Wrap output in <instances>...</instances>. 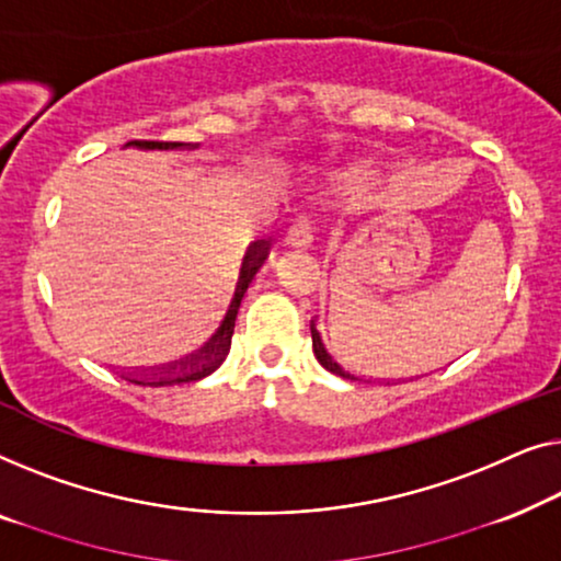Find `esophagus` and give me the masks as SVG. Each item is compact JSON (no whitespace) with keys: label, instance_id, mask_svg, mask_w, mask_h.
I'll return each mask as SVG.
<instances>
[{"label":"esophagus","instance_id":"esophagus-1","mask_svg":"<svg viewBox=\"0 0 561 561\" xmlns=\"http://www.w3.org/2000/svg\"><path fill=\"white\" fill-rule=\"evenodd\" d=\"M312 233H314L312 220L310 218H297L287 231V243H291V247H307V243L312 241Z\"/></svg>","mask_w":561,"mask_h":561}]
</instances>
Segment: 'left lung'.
Segmentation results:
<instances>
[{
    "label": "left lung",
    "instance_id": "left-lung-1",
    "mask_svg": "<svg viewBox=\"0 0 561 561\" xmlns=\"http://www.w3.org/2000/svg\"><path fill=\"white\" fill-rule=\"evenodd\" d=\"M310 330H312V351H314V358L320 360V366H322V368H328L330 374H335V376L351 378V381H363V378H358V376L348 374V370H345L343 366H337L335 358L330 356V353L325 351V345H322V337H320L318 330H314V322H312V325H310ZM386 383H389V381H386Z\"/></svg>",
    "mask_w": 561,
    "mask_h": 561
}]
</instances>
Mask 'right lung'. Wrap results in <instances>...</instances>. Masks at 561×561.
Listing matches in <instances>:
<instances>
[{"instance_id":"add662e5","label":"right lung","mask_w":561,"mask_h":561,"mask_svg":"<svg viewBox=\"0 0 561 561\" xmlns=\"http://www.w3.org/2000/svg\"><path fill=\"white\" fill-rule=\"evenodd\" d=\"M129 145L141 147V149H178V147H183L180 141H141V139H134V141H129ZM264 259H266L264 243L262 241L251 243L247 256H243L241 277H239V287H236L233 302H231V307H228V312H226L224 322H220L218 333L213 335L198 353H193V356H187L185 360H180V363H172V366L157 370V374H149V376L129 374V376H124L126 381L139 383V386H175V383L201 381V378L213 374V370H216L220 363H224L228 348H231L233 320H236V312H239L241 297H243V291H247L251 277H254L259 266H262Z\"/></svg>"}]
</instances>
